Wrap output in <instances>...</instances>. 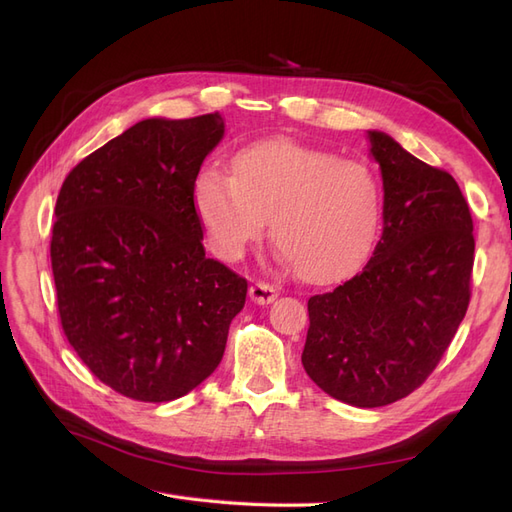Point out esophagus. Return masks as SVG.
<instances>
[{
    "label": "esophagus",
    "mask_w": 512,
    "mask_h": 512,
    "mask_svg": "<svg viewBox=\"0 0 512 512\" xmlns=\"http://www.w3.org/2000/svg\"><path fill=\"white\" fill-rule=\"evenodd\" d=\"M277 297V290L267 282H254L250 286V299L258 305H267Z\"/></svg>",
    "instance_id": "obj_1"
}]
</instances>
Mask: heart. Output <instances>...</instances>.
Segmentation results:
<instances>
[{"mask_svg":"<svg viewBox=\"0 0 512 512\" xmlns=\"http://www.w3.org/2000/svg\"><path fill=\"white\" fill-rule=\"evenodd\" d=\"M194 205L215 256L237 260L269 218V235L303 280L329 282L361 262L376 239L380 181L359 160L292 141L245 147L232 175L203 168Z\"/></svg>","mask_w":512,"mask_h":512,"instance_id":"heart-1","label":"heart"}]
</instances>
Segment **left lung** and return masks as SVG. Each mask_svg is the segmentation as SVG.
Segmentation results:
<instances>
[{
  "label": "left lung",
  "mask_w": 512,
  "mask_h": 512,
  "mask_svg": "<svg viewBox=\"0 0 512 512\" xmlns=\"http://www.w3.org/2000/svg\"><path fill=\"white\" fill-rule=\"evenodd\" d=\"M384 228L367 265L307 301L301 354L324 393L359 408L408 397L438 367L472 297L474 224L457 181L369 132Z\"/></svg>",
  "instance_id": "left-lung-1"
}]
</instances>
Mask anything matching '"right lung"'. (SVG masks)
<instances>
[{
    "label": "right lung",
    "instance_id": "obj_1",
    "mask_svg": "<svg viewBox=\"0 0 512 512\" xmlns=\"http://www.w3.org/2000/svg\"><path fill=\"white\" fill-rule=\"evenodd\" d=\"M224 119H145L61 185L51 239L57 312L100 382L136 401L188 395L220 365L247 280L207 258L194 179Z\"/></svg>",
    "mask_w": 512,
    "mask_h": 512
}]
</instances>
